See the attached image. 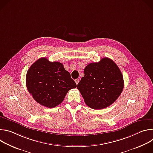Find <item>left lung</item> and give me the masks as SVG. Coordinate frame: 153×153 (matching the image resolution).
Wrapping results in <instances>:
<instances>
[{
    "instance_id": "obj_1",
    "label": "left lung",
    "mask_w": 153,
    "mask_h": 153,
    "mask_svg": "<svg viewBox=\"0 0 153 153\" xmlns=\"http://www.w3.org/2000/svg\"><path fill=\"white\" fill-rule=\"evenodd\" d=\"M26 85L33 99L48 108L59 105L67 93L77 86L62 63L51 62L44 57L38 59L30 67Z\"/></svg>"
}]
</instances>
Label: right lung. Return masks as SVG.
I'll use <instances>...</instances> for the list:
<instances>
[{
  "instance_id": "add662e5",
  "label": "right lung",
  "mask_w": 153,
  "mask_h": 153,
  "mask_svg": "<svg viewBox=\"0 0 153 153\" xmlns=\"http://www.w3.org/2000/svg\"><path fill=\"white\" fill-rule=\"evenodd\" d=\"M84 74L77 85V89L86 105L94 110L111 105L123 91L124 82L122 73L117 65L108 57L88 64Z\"/></svg>"
}]
</instances>
